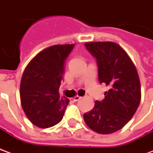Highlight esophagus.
<instances>
[{
    "mask_svg": "<svg viewBox=\"0 0 153 153\" xmlns=\"http://www.w3.org/2000/svg\"><path fill=\"white\" fill-rule=\"evenodd\" d=\"M80 100H81V97L78 96V95H76V96H75L74 98H73V100H74L75 102H76V101H79Z\"/></svg>",
    "mask_w": 153,
    "mask_h": 153,
    "instance_id": "34e87169",
    "label": "esophagus"
}]
</instances>
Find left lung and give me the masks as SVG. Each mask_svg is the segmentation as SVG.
Wrapping results in <instances>:
<instances>
[{"instance_id": "8db88e82", "label": "left lung", "mask_w": 153, "mask_h": 153, "mask_svg": "<svg viewBox=\"0 0 153 153\" xmlns=\"http://www.w3.org/2000/svg\"><path fill=\"white\" fill-rule=\"evenodd\" d=\"M87 51L96 59L99 81L108 85L102 101L83 115L94 132L108 134L121 130L133 117L141 100L140 81L134 64L123 49L114 42H86Z\"/></svg>"}]
</instances>
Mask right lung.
Returning a JSON list of instances; mask_svg holds the SVG:
<instances>
[{"instance_id":"add662e5","label":"right lung","mask_w":153,"mask_h":153,"mask_svg":"<svg viewBox=\"0 0 153 153\" xmlns=\"http://www.w3.org/2000/svg\"><path fill=\"white\" fill-rule=\"evenodd\" d=\"M74 45H55L37 53L23 72L20 100L27 117L40 128L61 121L69 100L59 93L65 61Z\"/></svg>"}]
</instances>
